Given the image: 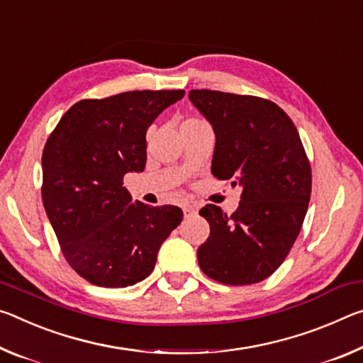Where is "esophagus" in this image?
<instances>
[{
	"instance_id": "34e87169",
	"label": "esophagus",
	"mask_w": 363,
	"mask_h": 363,
	"mask_svg": "<svg viewBox=\"0 0 363 363\" xmlns=\"http://www.w3.org/2000/svg\"><path fill=\"white\" fill-rule=\"evenodd\" d=\"M183 213H185V217H191L196 213V209L191 204H185L183 206Z\"/></svg>"
}]
</instances>
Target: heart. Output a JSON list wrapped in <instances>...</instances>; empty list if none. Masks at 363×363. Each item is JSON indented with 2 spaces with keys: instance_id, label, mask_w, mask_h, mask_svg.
<instances>
[{
  "instance_id": "obj_1",
  "label": "heart",
  "mask_w": 363,
  "mask_h": 363,
  "mask_svg": "<svg viewBox=\"0 0 363 363\" xmlns=\"http://www.w3.org/2000/svg\"><path fill=\"white\" fill-rule=\"evenodd\" d=\"M201 123H206L203 118H198V117H188V118H185V121H183V123H182V127H193V125H201ZM180 127V128H182Z\"/></svg>"
}]
</instances>
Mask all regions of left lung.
Here are the masks:
<instances>
[{
    "mask_svg": "<svg viewBox=\"0 0 363 363\" xmlns=\"http://www.w3.org/2000/svg\"><path fill=\"white\" fill-rule=\"evenodd\" d=\"M189 101L216 133L212 175L242 188L231 216L213 204L199 211L211 227L199 267L223 284L259 283L286 259L311 201L312 170L298 128L264 98L191 90Z\"/></svg>",
    "mask_w": 363,
    "mask_h": 363,
    "instance_id": "left-lung-1",
    "label": "left lung"
}]
</instances>
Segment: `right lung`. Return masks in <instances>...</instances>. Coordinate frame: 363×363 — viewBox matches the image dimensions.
Returning a JSON list of instances; mask_svg holds the SVG:
<instances>
[{"mask_svg":"<svg viewBox=\"0 0 363 363\" xmlns=\"http://www.w3.org/2000/svg\"><path fill=\"white\" fill-rule=\"evenodd\" d=\"M183 96V90H143L82 99L46 141V216L67 264L91 284L125 288L145 280L182 222L177 206L132 203L123 175L145 170L147 128Z\"/></svg>","mask_w":363,"mask_h":363,"instance_id":"right-lung-1","label":"right lung"}]
</instances>
